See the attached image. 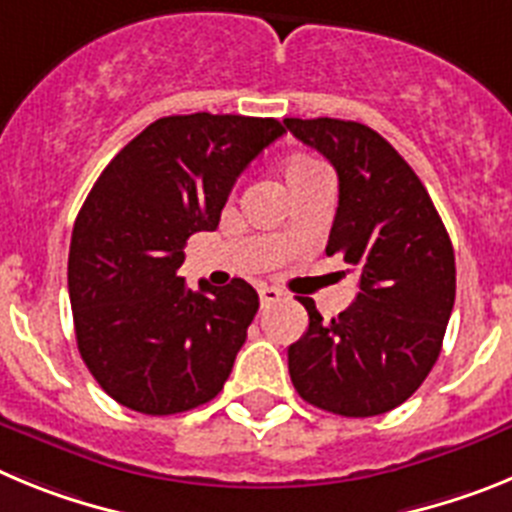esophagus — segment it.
<instances>
[{
	"label": "esophagus",
	"instance_id": "1",
	"mask_svg": "<svg viewBox=\"0 0 512 512\" xmlns=\"http://www.w3.org/2000/svg\"><path fill=\"white\" fill-rule=\"evenodd\" d=\"M259 297H261V307L271 305V302L282 300V292L277 287H259Z\"/></svg>",
	"mask_w": 512,
	"mask_h": 512
}]
</instances>
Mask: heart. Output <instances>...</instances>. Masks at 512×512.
Returning a JSON list of instances; mask_svg holds the SVG:
<instances>
[{
	"mask_svg": "<svg viewBox=\"0 0 512 512\" xmlns=\"http://www.w3.org/2000/svg\"><path fill=\"white\" fill-rule=\"evenodd\" d=\"M312 166H318V164H315V161H307V158H297V161H292V164L287 166V176L297 174V171L312 169Z\"/></svg>",
	"mask_w": 512,
	"mask_h": 512,
	"instance_id": "heart-1",
	"label": "heart"
}]
</instances>
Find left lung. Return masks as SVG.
<instances>
[{
  "label": "left lung",
  "mask_w": 512,
  "mask_h": 512,
  "mask_svg": "<svg viewBox=\"0 0 512 512\" xmlns=\"http://www.w3.org/2000/svg\"><path fill=\"white\" fill-rule=\"evenodd\" d=\"M284 125L336 169L325 253H341L359 274V295L338 318L323 320L302 297L310 325L289 346V377L302 400L328 413H390L441 354L456 297L451 238L423 182L377 130L333 117Z\"/></svg>",
  "instance_id": "obj_1"
}]
</instances>
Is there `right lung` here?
I'll return each instance as SVG.
<instances>
[{
  "label": "right lung",
  "mask_w": 512,
  "mask_h": 512,
  "mask_svg": "<svg viewBox=\"0 0 512 512\" xmlns=\"http://www.w3.org/2000/svg\"><path fill=\"white\" fill-rule=\"evenodd\" d=\"M284 133L274 117H161L99 174L71 233L69 297L81 359L125 408L174 415L223 390L259 295L243 279L192 292L176 269Z\"/></svg>",
  "instance_id": "right-lung-1"
}]
</instances>
